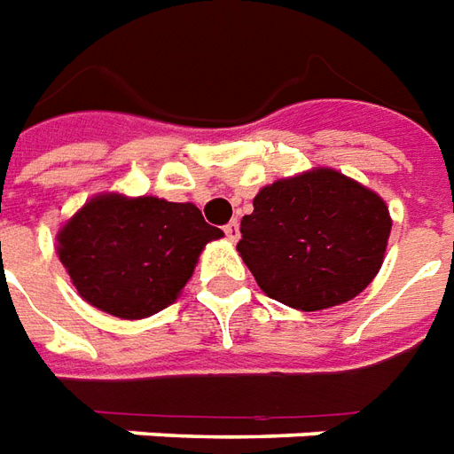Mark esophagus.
<instances>
[{"label":"esophagus","instance_id":"esophagus-1","mask_svg":"<svg viewBox=\"0 0 454 454\" xmlns=\"http://www.w3.org/2000/svg\"><path fill=\"white\" fill-rule=\"evenodd\" d=\"M224 234H227V239L231 241L239 239V223H237V220H231L230 224H224Z\"/></svg>","mask_w":454,"mask_h":454}]
</instances>
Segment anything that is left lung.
Instances as JSON below:
<instances>
[{
    "mask_svg": "<svg viewBox=\"0 0 454 454\" xmlns=\"http://www.w3.org/2000/svg\"><path fill=\"white\" fill-rule=\"evenodd\" d=\"M385 200L333 168L261 188L237 251L278 302L317 312L363 293L385 259Z\"/></svg>",
    "mask_w": 454,
    "mask_h": 454,
    "instance_id": "left-lung-1",
    "label": "left lung"
}]
</instances>
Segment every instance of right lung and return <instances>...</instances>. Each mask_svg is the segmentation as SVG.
Wrapping results in <instances>:
<instances>
[{
	"label": "right lung",
	"mask_w": 454,
	"mask_h": 454,
	"mask_svg": "<svg viewBox=\"0 0 454 454\" xmlns=\"http://www.w3.org/2000/svg\"><path fill=\"white\" fill-rule=\"evenodd\" d=\"M220 237L191 203L98 195L62 227L58 254L89 304L145 319L176 300L198 254Z\"/></svg>",
	"instance_id": "1"
}]
</instances>
